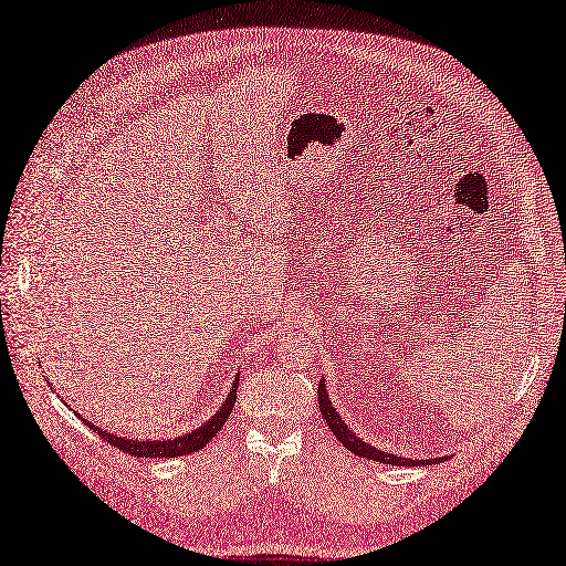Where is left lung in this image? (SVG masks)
<instances>
[{
    "mask_svg": "<svg viewBox=\"0 0 566 566\" xmlns=\"http://www.w3.org/2000/svg\"><path fill=\"white\" fill-rule=\"evenodd\" d=\"M318 407H321L323 419L329 426V431H333L335 438L346 447V450H350L354 454L379 461V463H391V465H417V463H421V461H415V459H402V457H396V454L379 452V450H375V447H369L367 442L356 438V433H350L348 426L342 421V417L337 415V409L333 407V400H329L327 394H325V381L318 384ZM436 461H442V459H433V461H426V463H436Z\"/></svg>",
    "mask_w": 566,
    "mask_h": 566,
    "instance_id": "obj_1",
    "label": "left lung"
}]
</instances>
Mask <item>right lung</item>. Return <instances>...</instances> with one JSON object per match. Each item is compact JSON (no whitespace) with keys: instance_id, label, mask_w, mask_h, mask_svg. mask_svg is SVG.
Here are the masks:
<instances>
[{"instance_id":"add662e5","label":"right lung","mask_w":566,"mask_h":566,"mask_svg":"<svg viewBox=\"0 0 566 566\" xmlns=\"http://www.w3.org/2000/svg\"><path fill=\"white\" fill-rule=\"evenodd\" d=\"M237 388H239V379L237 384L231 386V391L224 400V405L220 407V412L208 419L201 428H197V431L189 433V436H180L175 440H154V442H145V440H128V438H119V436H112L107 431H101L97 426H91L93 431L101 433V438L109 444H114L116 450H122L130 457H143V459H175V457H185V454H191L197 450H203V447L218 436L220 428L224 426V421L229 419L231 409H233V402H237ZM86 421V419H84Z\"/></svg>"}]
</instances>
